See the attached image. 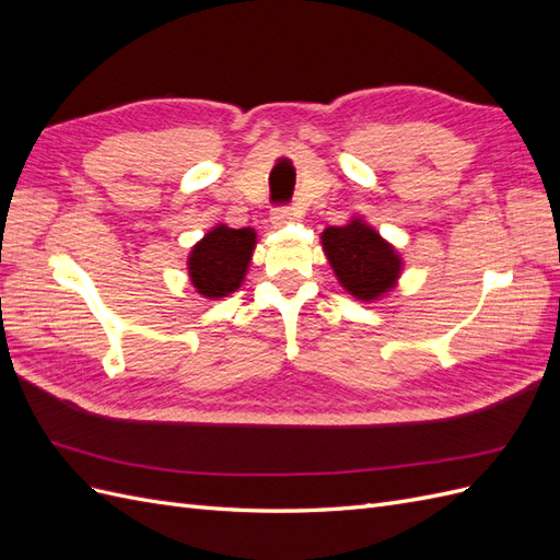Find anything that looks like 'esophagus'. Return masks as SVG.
<instances>
[{"instance_id":"esophagus-1","label":"esophagus","mask_w":560,"mask_h":560,"mask_svg":"<svg viewBox=\"0 0 560 560\" xmlns=\"http://www.w3.org/2000/svg\"><path fill=\"white\" fill-rule=\"evenodd\" d=\"M294 214L296 212L292 208H276L273 214H270V222H273V226H284V224L292 222Z\"/></svg>"}]
</instances>
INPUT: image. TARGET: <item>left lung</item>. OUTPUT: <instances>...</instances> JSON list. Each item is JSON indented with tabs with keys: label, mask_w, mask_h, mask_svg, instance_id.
Instances as JSON below:
<instances>
[{
	"label": "left lung",
	"mask_w": 560,
	"mask_h": 560,
	"mask_svg": "<svg viewBox=\"0 0 560 560\" xmlns=\"http://www.w3.org/2000/svg\"><path fill=\"white\" fill-rule=\"evenodd\" d=\"M322 249L343 290L360 301L385 296L401 273L397 249L360 217L350 219L346 226L322 231Z\"/></svg>",
	"instance_id": "left-lung-1"
}]
</instances>
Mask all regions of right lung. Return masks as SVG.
I'll return each mask as SVG.
<instances>
[{
	"label": "right lung",
	"mask_w": 560,
	"mask_h": 560,
	"mask_svg": "<svg viewBox=\"0 0 560 560\" xmlns=\"http://www.w3.org/2000/svg\"><path fill=\"white\" fill-rule=\"evenodd\" d=\"M257 233L254 229H231L217 224L202 235L189 254V278L206 299H222L238 290L245 280Z\"/></svg>",
	"instance_id": "right-lung-1"
}]
</instances>
